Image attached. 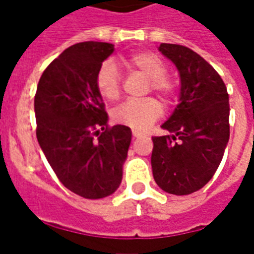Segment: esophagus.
Listing matches in <instances>:
<instances>
[{"mask_svg": "<svg viewBox=\"0 0 254 254\" xmlns=\"http://www.w3.org/2000/svg\"><path fill=\"white\" fill-rule=\"evenodd\" d=\"M132 134H133V137H141V136H143V134H141L140 132H137V130H133Z\"/></svg>", "mask_w": 254, "mask_h": 254, "instance_id": "34e87169", "label": "esophagus"}]
</instances>
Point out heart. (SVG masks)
<instances>
[{
  "instance_id": "heart-1",
  "label": "heart",
  "mask_w": 254,
  "mask_h": 254,
  "mask_svg": "<svg viewBox=\"0 0 254 254\" xmlns=\"http://www.w3.org/2000/svg\"><path fill=\"white\" fill-rule=\"evenodd\" d=\"M129 66L137 69L148 77V88L170 99L174 94V84L167 76V65L162 58L151 52H136L127 56ZM96 89L102 98L116 100L121 92V73L114 61L107 60L102 64L95 77ZM163 107L155 98L130 99L113 110V120L120 125L134 130H145L162 116Z\"/></svg>"
}]
</instances>
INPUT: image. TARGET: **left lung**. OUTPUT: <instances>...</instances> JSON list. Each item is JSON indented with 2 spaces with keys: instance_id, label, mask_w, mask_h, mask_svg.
<instances>
[{
  "instance_id": "8db88e82",
  "label": "left lung",
  "mask_w": 254,
  "mask_h": 254,
  "mask_svg": "<svg viewBox=\"0 0 254 254\" xmlns=\"http://www.w3.org/2000/svg\"><path fill=\"white\" fill-rule=\"evenodd\" d=\"M180 72V103L162 125L171 134L152 137L155 182L184 196L201 189L218 170L230 137L229 94L219 73L189 47L160 43Z\"/></svg>"
}]
</instances>
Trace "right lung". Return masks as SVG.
Here are the masks:
<instances>
[{"label":"right lung","mask_w":254,"mask_h":254,"mask_svg":"<svg viewBox=\"0 0 254 254\" xmlns=\"http://www.w3.org/2000/svg\"><path fill=\"white\" fill-rule=\"evenodd\" d=\"M113 52L114 45L105 42L67 47L45 69L36 88L38 143L64 187L84 198H103L118 189L132 140L130 127H109L95 84Z\"/></svg>","instance_id":"obj_1"}]
</instances>
